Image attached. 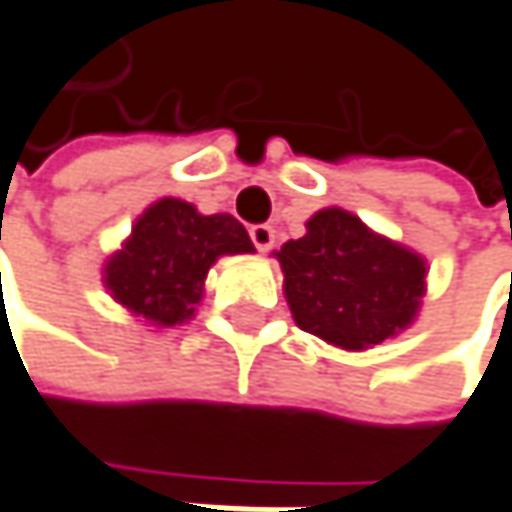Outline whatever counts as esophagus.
<instances>
[{
    "instance_id": "obj_1",
    "label": "esophagus",
    "mask_w": 512,
    "mask_h": 512,
    "mask_svg": "<svg viewBox=\"0 0 512 512\" xmlns=\"http://www.w3.org/2000/svg\"><path fill=\"white\" fill-rule=\"evenodd\" d=\"M249 237H252L257 252H269L275 246V231H272V226H266V223L249 228Z\"/></svg>"
}]
</instances>
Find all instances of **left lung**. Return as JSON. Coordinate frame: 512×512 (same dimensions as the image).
<instances>
[{
	"label": "left lung",
	"instance_id": "left-lung-1",
	"mask_svg": "<svg viewBox=\"0 0 512 512\" xmlns=\"http://www.w3.org/2000/svg\"><path fill=\"white\" fill-rule=\"evenodd\" d=\"M278 260L298 327L345 350L391 339L420 307L426 260L342 208L318 211L304 237L281 246Z\"/></svg>",
	"mask_w": 512,
	"mask_h": 512
}]
</instances>
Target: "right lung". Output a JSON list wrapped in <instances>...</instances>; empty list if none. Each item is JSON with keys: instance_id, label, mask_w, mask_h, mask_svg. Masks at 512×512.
Here are the masks:
<instances>
[{"instance_id": "add662e5", "label": "right lung", "mask_w": 512, "mask_h": 512, "mask_svg": "<svg viewBox=\"0 0 512 512\" xmlns=\"http://www.w3.org/2000/svg\"><path fill=\"white\" fill-rule=\"evenodd\" d=\"M237 252H252V240L234 217H202L182 199H159L106 263V286L127 310L173 327L194 316L211 263Z\"/></svg>"}]
</instances>
